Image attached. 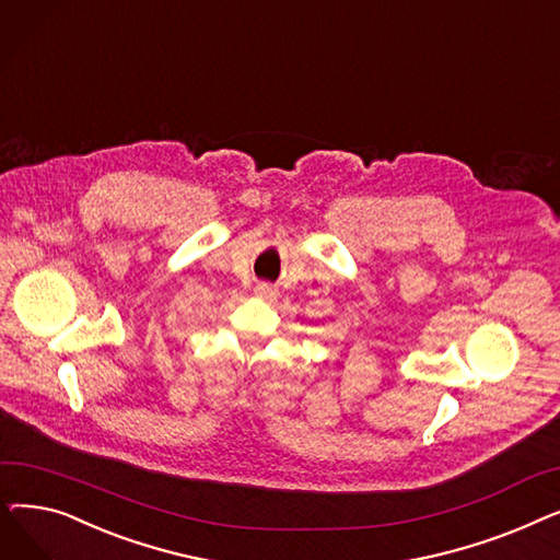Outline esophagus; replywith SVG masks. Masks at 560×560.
I'll return each instance as SVG.
<instances>
[{"instance_id": "1", "label": "esophagus", "mask_w": 560, "mask_h": 560, "mask_svg": "<svg viewBox=\"0 0 560 560\" xmlns=\"http://www.w3.org/2000/svg\"><path fill=\"white\" fill-rule=\"evenodd\" d=\"M254 290H256V295L262 298V300H275V298H277V288H275L272 283H268V281L256 283Z\"/></svg>"}]
</instances>
